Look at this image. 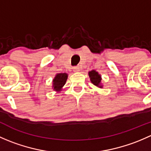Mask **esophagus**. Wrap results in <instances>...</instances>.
<instances>
[{
    "label": "esophagus",
    "instance_id": "esophagus-1",
    "mask_svg": "<svg viewBox=\"0 0 151 151\" xmlns=\"http://www.w3.org/2000/svg\"><path fill=\"white\" fill-rule=\"evenodd\" d=\"M73 71H74V72H79V71H80V66H74V68H73Z\"/></svg>",
    "mask_w": 151,
    "mask_h": 151
}]
</instances>
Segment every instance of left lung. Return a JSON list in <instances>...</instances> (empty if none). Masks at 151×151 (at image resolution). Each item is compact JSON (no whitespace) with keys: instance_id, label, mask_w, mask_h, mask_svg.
Here are the masks:
<instances>
[{"instance_id":"obj_1","label":"left lung","mask_w":151,"mask_h":151,"mask_svg":"<svg viewBox=\"0 0 151 151\" xmlns=\"http://www.w3.org/2000/svg\"><path fill=\"white\" fill-rule=\"evenodd\" d=\"M88 75H89L90 80H91V83H93L96 86L99 87V88H102V85H101V77L96 71L95 70H92V71L88 72Z\"/></svg>"}]
</instances>
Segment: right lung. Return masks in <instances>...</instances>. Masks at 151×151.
<instances>
[{"label":"right lung","mask_w":151,"mask_h":151,"mask_svg":"<svg viewBox=\"0 0 151 151\" xmlns=\"http://www.w3.org/2000/svg\"><path fill=\"white\" fill-rule=\"evenodd\" d=\"M68 78V74L66 73H58L55 75L52 81L53 90L55 91H60L63 85L66 84Z\"/></svg>","instance_id":"1"}]
</instances>
